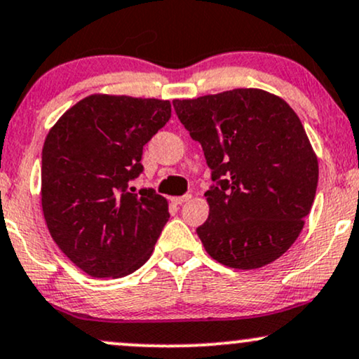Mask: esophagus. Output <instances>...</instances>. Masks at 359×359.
<instances>
[{"label": "esophagus", "instance_id": "34e87169", "mask_svg": "<svg viewBox=\"0 0 359 359\" xmlns=\"http://www.w3.org/2000/svg\"><path fill=\"white\" fill-rule=\"evenodd\" d=\"M189 200H191V194H184V196L171 198V203H172V205H183V203H187Z\"/></svg>", "mask_w": 359, "mask_h": 359}]
</instances>
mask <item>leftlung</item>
<instances>
[{"label":"left lung","instance_id":"obj_1","mask_svg":"<svg viewBox=\"0 0 359 359\" xmlns=\"http://www.w3.org/2000/svg\"><path fill=\"white\" fill-rule=\"evenodd\" d=\"M172 106L216 181L205 193L210 215L196 229L206 253L236 269L273 263L302 233L318 187V158L298 114L258 88Z\"/></svg>","mask_w":359,"mask_h":359}]
</instances>
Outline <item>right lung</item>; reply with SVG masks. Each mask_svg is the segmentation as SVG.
I'll list each match as a JSON object with an SVG mask.
<instances>
[{
  "mask_svg": "<svg viewBox=\"0 0 359 359\" xmlns=\"http://www.w3.org/2000/svg\"><path fill=\"white\" fill-rule=\"evenodd\" d=\"M171 118L166 100L90 95L44 140L41 206L63 253L93 278H121L143 266L166 224V198L128 191L143 171V146Z\"/></svg>",
  "mask_w": 359,
  "mask_h": 359,
  "instance_id": "1",
  "label": "right lung"
}]
</instances>
